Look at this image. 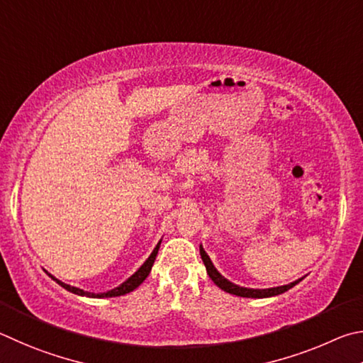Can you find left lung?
Masks as SVG:
<instances>
[{"instance_id": "obj_1", "label": "left lung", "mask_w": 363, "mask_h": 363, "mask_svg": "<svg viewBox=\"0 0 363 363\" xmlns=\"http://www.w3.org/2000/svg\"><path fill=\"white\" fill-rule=\"evenodd\" d=\"M199 252H201V258L202 262L206 264V269H207V274L208 277L212 279L215 285H218L221 290L228 291V294L231 295H236V296H242V298H268V296H276V295H281L284 291L290 290L291 287H295L298 282H301V279H298L295 282H290L289 285H282V287H274V289H247V287H239V285L233 284L225 279L223 276L220 274L215 268L213 263L211 262V258L206 253V250L202 249V245L199 247Z\"/></svg>"}]
</instances>
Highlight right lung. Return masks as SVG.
I'll use <instances>...</instances> for the list:
<instances>
[{"label": "right lung", "instance_id": "add662e5", "mask_svg": "<svg viewBox=\"0 0 363 363\" xmlns=\"http://www.w3.org/2000/svg\"><path fill=\"white\" fill-rule=\"evenodd\" d=\"M159 245H161V240H159L157 245L155 247V250L151 252V255L148 257V259H146V262H145L142 266H140V268H138V271L135 272V274H132L129 279H127L125 282L121 284L119 287L113 289V290H110V291H105V294H91V291H84V290H81V289H78V287H72V285L60 282L59 279H55L54 276H50L49 272H48V274L50 276V279H54V281H55L57 284L62 285L63 289L68 290V291H72V294H74V295L89 296V298H113V296H121V295L129 294V291H132V290H135V289L138 287V285L142 284L146 277H148L150 271H151V268H152V263H155V259H156L157 250H159Z\"/></svg>", "mask_w": 363, "mask_h": 363}]
</instances>
